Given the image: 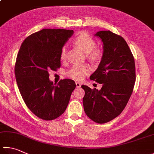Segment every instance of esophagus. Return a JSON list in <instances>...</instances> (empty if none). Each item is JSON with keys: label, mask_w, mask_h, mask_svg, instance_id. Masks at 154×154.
I'll return each mask as SVG.
<instances>
[{"label": "esophagus", "mask_w": 154, "mask_h": 154, "mask_svg": "<svg viewBox=\"0 0 154 154\" xmlns=\"http://www.w3.org/2000/svg\"><path fill=\"white\" fill-rule=\"evenodd\" d=\"M76 85L77 88H80V87L81 86V84L78 82H76Z\"/></svg>", "instance_id": "obj_1"}]
</instances>
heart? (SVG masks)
Masks as SVG:
<instances>
[{
    "instance_id": "obj_1",
    "label": "heart",
    "mask_w": 154,
    "mask_h": 154,
    "mask_svg": "<svg viewBox=\"0 0 154 154\" xmlns=\"http://www.w3.org/2000/svg\"><path fill=\"white\" fill-rule=\"evenodd\" d=\"M76 44L82 49L83 51L87 54L88 58L92 61H97L102 56L103 52L100 48H96L97 43L91 36L85 33H82L76 37L74 40ZM66 54V46H63L60 51V59H65ZM91 71V68L88 65L72 66L68 71L67 76L75 80H80L86 75L88 74Z\"/></svg>"
}]
</instances>
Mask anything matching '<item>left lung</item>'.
<instances>
[{
    "instance_id": "left-lung-1",
    "label": "left lung",
    "mask_w": 154,
    "mask_h": 154,
    "mask_svg": "<svg viewBox=\"0 0 154 154\" xmlns=\"http://www.w3.org/2000/svg\"><path fill=\"white\" fill-rule=\"evenodd\" d=\"M103 42V55L90 79L103 84L100 91L82 85L86 115L97 123H105L119 115L131 96L135 82L133 54L122 37L110 31L95 34Z\"/></svg>"
}]
</instances>
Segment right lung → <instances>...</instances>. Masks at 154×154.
<instances>
[{"label":"right lung","mask_w":154,"mask_h":154,"mask_svg":"<svg viewBox=\"0 0 154 154\" xmlns=\"http://www.w3.org/2000/svg\"><path fill=\"white\" fill-rule=\"evenodd\" d=\"M73 30L43 29L22 43L17 55L14 74L23 100L37 117L54 120L67 108L74 80H60L57 86L49 79L48 71L60 68V51Z\"/></svg>","instance_id":"add662e5"}]
</instances>
